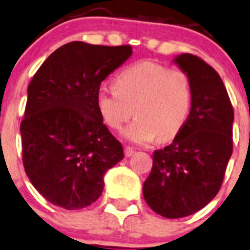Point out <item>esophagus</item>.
<instances>
[{"label":"esophagus","instance_id":"obj_1","mask_svg":"<svg viewBox=\"0 0 250 250\" xmlns=\"http://www.w3.org/2000/svg\"><path fill=\"white\" fill-rule=\"evenodd\" d=\"M125 157H132L133 154H134V149L130 148V146H125Z\"/></svg>","mask_w":250,"mask_h":250}]
</instances>
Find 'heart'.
<instances>
[{
	"mask_svg": "<svg viewBox=\"0 0 250 250\" xmlns=\"http://www.w3.org/2000/svg\"><path fill=\"white\" fill-rule=\"evenodd\" d=\"M114 90L100 88L96 104L102 120L112 129L123 130L132 143L146 144L158 137L169 141L181 130L191 107V83L181 70H170L158 62H134L118 74Z\"/></svg>",
	"mask_w": 250,
	"mask_h": 250,
	"instance_id": "heart-1",
	"label": "heart"
}]
</instances>
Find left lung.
Returning a JSON list of instances; mask_svg holds the SVG:
<instances>
[{"mask_svg": "<svg viewBox=\"0 0 250 250\" xmlns=\"http://www.w3.org/2000/svg\"><path fill=\"white\" fill-rule=\"evenodd\" d=\"M175 62L190 80V114L172 143L154 151L143 185L148 206L165 218L190 216L212 201L233 151L234 112L218 72L192 54Z\"/></svg>", "mask_w": 250, "mask_h": 250, "instance_id": "left-lung-1", "label": "left lung"}]
</instances>
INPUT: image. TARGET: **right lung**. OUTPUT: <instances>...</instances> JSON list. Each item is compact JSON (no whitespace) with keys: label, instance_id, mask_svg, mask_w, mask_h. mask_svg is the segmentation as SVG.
Wrapping results in <instances>:
<instances>
[{"label":"right lung","instance_id":"right-lung-1","mask_svg":"<svg viewBox=\"0 0 250 250\" xmlns=\"http://www.w3.org/2000/svg\"><path fill=\"white\" fill-rule=\"evenodd\" d=\"M130 54V45L70 42L34 74L21 122L22 159L30 183L50 204L90 206L101 196L104 172L125 157L96 96L102 81Z\"/></svg>","mask_w":250,"mask_h":250}]
</instances>
